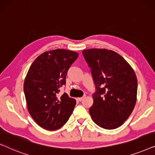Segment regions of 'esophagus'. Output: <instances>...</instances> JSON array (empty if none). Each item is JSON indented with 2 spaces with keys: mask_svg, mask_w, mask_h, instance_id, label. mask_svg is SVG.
<instances>
[{
  "mask_svg": "<svg viewBox=\"0 0 155 155\" xmlns=\"http://www.w3.org/2000/svg\"><path fill=\"white\" fill-rule=\"evenodd\" d=\"M84 97H85V96H84V97H78V101H82V99H83L84 98Z\"/></svg>",
  "mask_w": 155,
  "mask_h": 155,
  "instance_id": "34e87169",
  "label": "esophagus"
}]
</instances>
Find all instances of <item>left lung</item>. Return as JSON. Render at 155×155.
<instances>
[{
  "instance_id": "8db88e82",
  "label": "left lung",
  "mask_w": 155,
  "mask_h": 155,
  "mask_svg": "<svg viewBox=\"0 0 155 155\" xmlns=\"http://www.w3.org/2000/svg\"><path fill=\"white\" fill-rule=\"evenodd\" d=\"M96 86L90 114L104 129L117 128L128 119L137 100V80L130 64L117 53L105 48L82 51Z\"/></svg>"
}]
</instances>
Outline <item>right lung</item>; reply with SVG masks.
<instances>
[{
	"label": "right lung",
	"instance_id": "obj_1",
	"mask_svg": "<svg viewBox=\"0 0 155 155\" xmlns=\"http://www.w3.org/2000/svg\"><path fill=\"white\" fill-rule=\"evenodd\" d=\"M77 52L51 50L39 55L31 65L24 82L27 109L34 120L46 130L60 128L69 119L76 101L66 93L58 96L60 87Z\"/></svg>",
	"mask_w": 155,
	"mask_h": 155
}]
</instances>
